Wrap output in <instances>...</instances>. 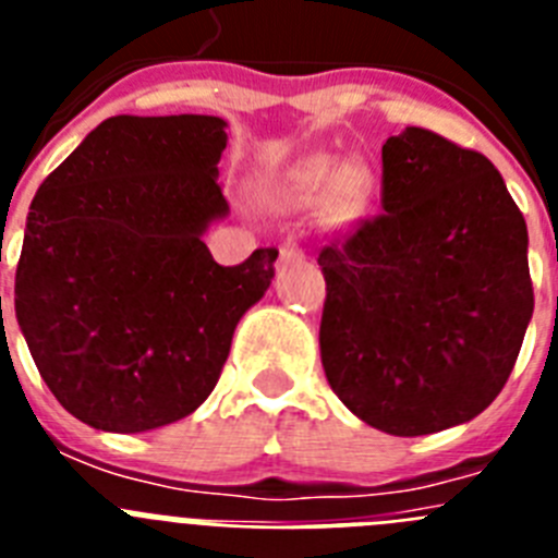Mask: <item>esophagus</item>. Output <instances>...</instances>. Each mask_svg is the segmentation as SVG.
I'll list each match as a JSON object with an SVG mask.
<instances>
[{"mask_svg": "<svg viewBox=\"0 0 558 558\" xmlns=\"http://www.w3.org/2000/svg\"><path fill=\"white\" fill-rule=\"evenodd\" d=\"M279 256H282L284 263H293V259H302L304 251L299 243H284L282 248H279Z\"/></svg>", "mask_w": 558, "mask_h": 558, "instance_id": "1", "label": "esophagus"}]
</instances>
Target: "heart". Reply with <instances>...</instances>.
Wrapping results in <instances>:
<instances>
[{
    "mask_svg": "<svg viewBox=\"0 0 558 558\" xmlns=\"http://www.w3.org/2000/svg\"><path fill=\"white\" fill-rule=\"evenodd\" d=\"M372 175L363 165H343L335 156H313L290 172L284 201L290 206H313L329 198L335 220H352L366 209Z\"/></svg>",
    "mask_w": 558,
    "mask_h": 558,
    "instance_id": "obj_1",
    "label": "heart"
}]
</instances>
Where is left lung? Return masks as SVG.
<instances>
[{"label":"left lung","mask_w":558,"mask_h":558,"mask_svg":"<svg viewBox=\"0 0 558 558\" xmlns=\"http://www.w3.org/2000/svg\"><path fill=\"white\" fill-rule=\"evenodd\" d=\"M383 211L324 245L322 363L354 416L391 436L495 402L534 315L529 229L483 153L405 128L383 145Z\"/></svg>","instance_id":"left-lung-1"}]
</instances>
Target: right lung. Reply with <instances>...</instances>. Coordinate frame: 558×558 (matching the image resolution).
I'll return each instance as SVG.
<instances>
[{
    "mask_svg": "<svg viewBox=\"0 0 558 558\" xmlns=\"http://www.w3.org/2000/svg\"><path fill=\"white\" fill-rule=\"evenodd\" d=\"M223 150L220 117L122 113L88 133L29 204L19 327L49 391L97 430L190 416L218 386L236 322L270 288L279 251L223 268L201 240L229 211Z\"/></svg>",
    "mask_w": 558,
    "mask_h": 558,
    "instance_id": "obj_1",
    "label": "right lung"
}]
</instances>
